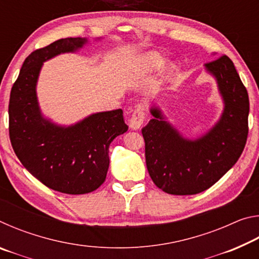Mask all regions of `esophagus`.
<instances>
[{
	"instance_id": "obj_1",
	"label": "esophagus",
	"mask_w": 259,
	"mask_h": 259,
	"mask_svg": "<svg viewBox=\"0 0 259 259\" xmlns=\"http://www.w3.org/2000/svg\"><path fill=\"white\" fill-rule=\"evenodd\" d=\"M145 115H146L145 106L139 105V106L136 107L130 117V128L133 130L139 129L140 126H142L144 120H145Z\"/></svg>"
}]
</instances>
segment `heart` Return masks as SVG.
<instances>
[{
    "mask_svg": "<svg viewBox=\"0 0 259 259\" xmlns=\"http://www.w3.org/2000/svg\"><path fill=\"white\" fill-rule=\"evenodd\" d=\"M164 60L162 58L161 56H159L157 54H150L146 56L145 60H144V64L146 65L148 68L151 69H157L160 68L162 65H163Z\"/></svg>",
    "mask_w": 259,
    "mask_h": 259,
    "instance_id": "heart-1",
    "label": "heart"
}]
</instances>
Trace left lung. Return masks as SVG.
I'll use <instances>...</instances> for the list:
<instances>
[{"label": "left lung", "mask_w": 259, "mask_h": 259, "mask_svg": "<svg viewBox=\"0 0 259 259\" xmlns=\"http://www.w3.org/2000/svg\"><path fill=\"white\" fill-rule=\"evenodd\" d=\"M224 99V112L200 138H184L152 107L153 119L142 129L145 159L153 183L174 195H193L217 183L233 166L247 143L249 97L233 61L222 56L204 65Z\"/></svg>", "instance_id": "left-lung-1"}]
</instances>
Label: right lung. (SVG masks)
Segmentation results:
<instances>
[{"label":"right lung","mask_w":259,"mask_h":259,"mask_svg":"<svg viewBox=\"0 0 259 259\" xmlns=\"http://www.w3.org/2000/svg\"><path fill=\"white\" fill-rule=\"evenodd\" d=\"M87 38H60L33 51L12 85L9 102V136L17 157L47 187L66 194H85L106 179L108 147L128 130L123 111L100 112L71 126L43 117L36 97L42 64L64 52H74Z\"/></svg>","instance_id":"add662e5"}]
</instances>
